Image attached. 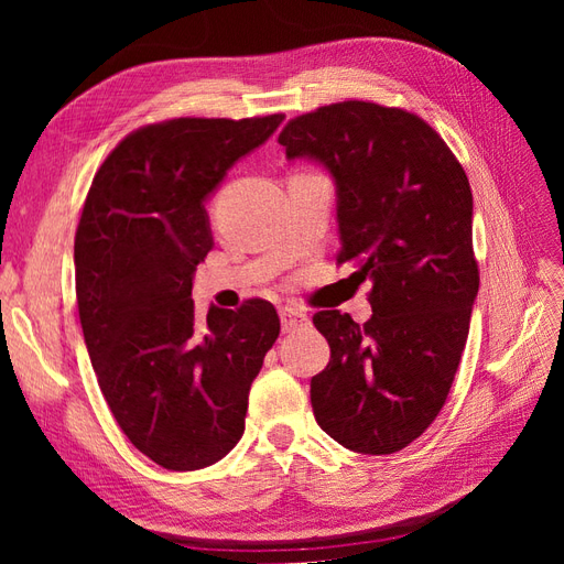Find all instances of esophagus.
Wrapping results in <instances>:
<instances>
[{"label": "esophagus", "instance_id": "34e87169", "mask_svg": "<svg viewBox=\"0 0 564 564\" xmlns=\"http://www.w3.org/2000/svg\"><path fill=\"white\" fill-rule=\"evenodd\" d=\"M280 322H282V332H296L301 327H308V315L299 308H292V305H284L280 311Z\"/></svg>", "mask_w": 564, "mask_h": 564}]
</instances>
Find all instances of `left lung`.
<instances>
[{
	"mask_svg": "<svg viewBox=\"0 0 564 564\" xmlns=\"http://www.w3.org/2000/svg\"><path fill=\"white\" fill-rule=\"evenodd\" d=\"M278 141L329 172L338 263L371 282L362 327L313 317L332 348L311 381L315 421L346 449L400 452L440 414L468 338L480 286L468 176L421 117L365 100L301 115Z\"/></svg>",
	"mask_w": 564,
	"mask_h": 564,
	"instance_id": "8db88e82",
	"label": "left lung"
}]
</instances>
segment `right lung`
<instances>
[{"label": "right lung", "instance_id": "right-lung-1", "mask_svg": "<svg viewBox=\"0 0 564 564\" xmlns=\"http://www.w3.org/2000/svg\"><path fill=\"white\" fill-rule=\"evenodd\" d=\"M284 115L178 117L129 133L100 164L75 235L77 308L100 392L131 445L166 470L224 458L280 336L272 303L195 315L214 247L207 199Z\"/></svg>", "mask_w": 564, "mask_h": 564}]
</instances>
